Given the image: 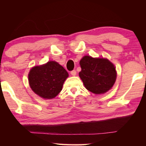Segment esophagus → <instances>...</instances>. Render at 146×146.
Returning <instances> with one entry per match:
<instances>
[{"label":"esophagus","mask_w":146,"mask_h":146,"mask_svg":"<svg viewBox=\"0 0 146 146\" xmlns=\"http://www.w3.org/2000/svg\"><path fill=\"white\" fill-rule=\"evenodd\" d=\"M71 75H73V76H75L76 75V71L75 70H73L71 71Z\"/></svg>","instance_id":"34e87169"}]
</instances>
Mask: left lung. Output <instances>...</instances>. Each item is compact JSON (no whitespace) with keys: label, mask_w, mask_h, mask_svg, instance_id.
<instances>
[{"label":"left lung","mask_w":146,"mask_h":146,"mask_svg":"<svg viewBox=\"0 0 146 146\" xmlns=\"http://www.w3.org/2000/svg\"><path fill=\"white\" fill-rule=\"evenodd\" d=\"M79 76L86 88L95 94L107 92L113 87L117 78L113 64L105 58L85 56L80 61Z\"/></svg>","instance_id":"8db88e82"}]
</instances>
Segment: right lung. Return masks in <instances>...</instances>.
<instances>
[{
	"instance_id": "1",
	"label": "right lung",
	"mask_w": 146,
	"mask_h": 146,
	"mask_svg": "<svg viewBox=\"0 0 146 146\" xmlns=\"http://www.w3.org/2000/svg\"><path fill=\"white\" fill-rule=\"evenodd\" d=\"M68 73L62 66L55 61L35 66L29 73L30 87L42 98L51 99L60 92Z\"/></svg>"
}]
</instances>
